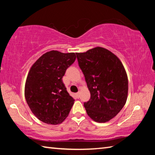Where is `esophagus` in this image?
Segmentation results:
<instances>
[{"mask_svg": "<svg viewBox=\"0 0 155 155\" xmlns=\"http://www.w3.org/2000/svg\"><path fill=\"white\" fill-rule=\"evenodd\" d=\"M76 97H77V98H78L80 97V93H76Z\"/></svg>", "mask_w": 155, "mask_h": 155, "instance_id": "1", "label": "esophagus"}]
</instances>
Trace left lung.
I'll return each mask as SVG.
<instances>
[{
  "mask_svg": "<svg viewBox=\"0 0 155 155\" xmlns=\"http://www.w3.org/2000/svg\"><path fill=\"white\" fill-rule=\"evenodd\" d=\"M91 93L84 107L92 120L106 123L121 110L128 97V77L120 59L107 49L97 47L77 52Z\"/></svg>",
  "mask_w": 155,
  "mask_h": 155,
  "instance_id": "left-lung-1",
  "label": "left lung"
}]
</instances>
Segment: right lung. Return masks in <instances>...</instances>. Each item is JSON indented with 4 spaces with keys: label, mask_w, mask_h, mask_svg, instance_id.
<instances>
[{
    "label": "right lung",
    "mask_w": 155,
    "mask_h": 155,
    "mask_svg": "<svg viewBox=\"0 0 155 155\" xmlns=\"http://www.w3.org/2000/svg\"><path fill=\"white\" fill-rule=\"evenodd\" d=\"M76 57L74 52L51 51L37 59L28 72L25 87L26 101L35 116L46 124H61L70 113L74 100L62 78Z\"/></svg>",
    "instance_id": "obj_1"
}]
</instances>
